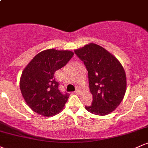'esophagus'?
<instances>
[{
    "label": "esophagus",
    "instance_id": "34e87169",
    "mask_svg": "<svg viewBox=\"0 0 148 148\" xmlns=\"http://www.w3.org/2000/svg\"><path fill=\"white\" fill-rule=\"evenodd\" d=\"M74 92H75L76 95H80V94H81V90H80L79 89H77V90H76Z\"/></svg>",
    "mask_w": 148,
    "mask_h": 148
}]
</instances>
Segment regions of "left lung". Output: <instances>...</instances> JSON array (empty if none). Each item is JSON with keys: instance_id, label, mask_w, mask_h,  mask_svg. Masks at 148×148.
Wrapping results in <instances>:
<instances>
[{"instance_id": "8db88e82", "label": "left lung", "mask_w": 148, "mask_h": 148, "mask_svg": "<svg viewBox=\"0 0 148 148\" xmlns=\"http://www.w3.org/2000/svg\"><path fill=\"white\" fill-rule=\"evenodd\" d=\"M74 53L88 70L92 102L85 106L86 110L97 115L109 114L119 106L126 92L123 66L111 53L95 44L86 45Z\"/></svg>"}]
</instances>
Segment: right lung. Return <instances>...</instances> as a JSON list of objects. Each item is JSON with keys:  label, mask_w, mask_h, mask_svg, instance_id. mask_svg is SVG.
<instances>
[{"label": "right lung", "mask_w": 148, "mask_h": 148, "mask_svg": "<svg viewBox=\"0 0 148 148\" xmlns=\"http://www.w3.org/2000/svg\"><path fill=\"white\" fill-rule=\"evenodd\" d=\"M74 53L48 49L39 53L22 72L20 89L28 106L44 116L60 112L67 102L69 93L61 92L54 73L67 64Z\"/></svg>", "instance_id": "1"}]
</instances>
